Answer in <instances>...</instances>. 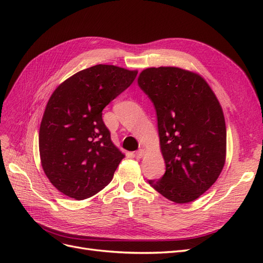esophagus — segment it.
Returning <instances> with one entry per match:
<instances>
[{
    "mask_svg": "<svg viewBox=\"0 0 263 263\" xmlns=\"http://www.w3.org/2000/svg\"><path fill=\"white\" fill-rule=\"evenodd\" d=\"M144 154H145V150L139 149L136 151V153H135V157H136L137 159H140V158H142V156H144Z\"/></svg>",
    "mask_w": 263,
    "mask_h": 263,
    "instance_id": "34e87169",
    "label": "esophagus"
}]
</instances>
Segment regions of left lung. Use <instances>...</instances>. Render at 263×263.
Wrapping results in <instances>:
<instances>
[{"label":"left lung","mask_w":263,"mask_h":263,"mask_svg":"<svg viewBox=\"0 0 263 263\" xmlns=\"http://www.w3.org/2000/svg\"><path fill=\"white\" fill-rule=\"evenodd\" d=\"M138 85L157 113L165 172L148 180L174 203H189L219 177L226 158V125L219 102L204 79L176 67L148 68Z\"/></svg>","instance_id":"8db88e82"}]
</instances>
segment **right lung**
<instances>
[{
  "instance_id": "obj_1",
  "label": "right lung",
  "mask_w": 263,
  "mask_h": 263,
  "mask_svg": "<svg viewBox=\"0 0 263 263\" xmlns=\"http://www.w3.org/2000/svg\"><path fill=\"white\" fill-rule=\"evenodd\" d=\"M137 71L97 65L53 91L39 128L45 174L65 195L85 200L112 181L125 157L110 140L102 110L135 80Z\"/></svg>"
}]
</instances>
